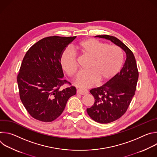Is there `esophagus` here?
<instances>
[{
  "label": "esophagus",
  "instance_id": "34e87169",
  "mask_svg": "<svg viewBox=\"0 0 157 157\" xmlns=\"http://www.w3.org/2000/svg\"><path fill=\"white\" fill-rule=\"evenodd\" d=\"M88 91L87 90H85V89H77V94H81V95H85L87 94Z\"/></svg>",
  "mask_w": 157,
  "mask_h": 157
}]
</instances>
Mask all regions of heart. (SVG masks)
<instances>
[{"label":"heart","mask_w":157,"mask_h":157,"mask_svg":"<svg viewBox=\"0 0 157 157\" xmlns=\"http://www.w3.org/2000/svg\"><path fill=\"white\" fill-rule=\"evenodd\" d=\"M75 52L90 59L86 70L79 73L75 84L82 88L90 87L97 82L101 83L110 80L120 71L124 63V53L117 45H109L106 43L93 38L79 41L73 47ZM62 69L69 77L77 71L78 64L75 53L64 49L59 58Z\"/></svg>","instance_id":"b5f03b06"}]
</instances>
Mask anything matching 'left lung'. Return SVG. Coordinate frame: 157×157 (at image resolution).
Instances as JSON below:
<instances>
[{
	"label": "left lung",
	"instance_id": "left-lung-1",
	"mask_svg": "<svg viewBox=\"0 0 157 157\" xmlns=\"http://www.w3.org/2000/svg\"><path fill=\"white\" fill-rule=\"evenodd\" d=\"M96 36L110 40L120 47L127 56L120 72L105 84L90 91L95 102L91 107L87 109L88 115L97 122L108 124L117 120L125 113L135 95L139 71L132 52L120 40L108 35Z\"/></svg>",
	"mask_w": 157,
	"mask_h": 157
}]
</instances>
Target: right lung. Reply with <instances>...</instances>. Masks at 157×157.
<instances>
[{"mask_svg": "<svg viewBox=\"0 0 157 157\" xmlns=\"http://www.w3.org/2000/svg\"><path fill=\"white\" fill-rule=\"evenodd\" d=\"M76 36L44 38L27 52L17 75L20 100L34 119L52 122L63 112L67 101L76 93L75 86L61 89L67 82L60 65L61 53ZM70 83V82H69Z\"/></svg>", "mask_w": 157, "mask_h": 157, "instance_id": "add662e5", "label": "right lung"}]
</instances>
